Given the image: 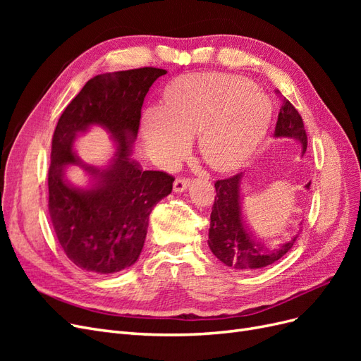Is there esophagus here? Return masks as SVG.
<instances>
[{
	"mask_svg": "<svg viewBox=\"0 0 361 361\" xmlns=\"http://www.w3.org/2000/svg\"><path fill=\"white\" fill-rule=\"evenodd\" d=\"M188 187H190V180L185 179V178H178L173 183L174 192H183Z\"/></svg>",
	"mask_w": 361,
	"mask_h": 361,
	"instance_id": "obj_1",
	"label": "esophagus"
}]
</instances>
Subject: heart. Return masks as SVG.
Instances as JSON below:
<instances>
[{"instance_id":"heart-1","label":"heart","mask_w":361,"mask_h":361,"mask_svg":"<svg viewBox=\"0 0 361 361\" xmlns=\"http://www.w3.org/2000/svg\"><path fill=\"white\" fill-rule=\"evenodd\" d=\"M274 106L265 92L232 73H188L171 81L161 108L143 117V137L158 166L171 169L197 135L203 161L215 171L241 169L265 138Z\"/></svg>"}]
</instances>
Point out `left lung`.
I'll return each mask as SVG.
<instances>
[{"instance_id":"left-lung-1","label":"left lung","mask_w":361,"mask_h":361,"mask_svg":"<svg viewBox=\"0 0 361 361\" xmlns=\"http://www.w3.org/2000/svg\"><path fill=\"white\" fill-rule=\"evenodd\" d=\"M281 101L283 105L279 113L274 135L298 140L304 154L307 149V134H305L302 118L286 97H283ZM243 179L244 174L238 173L232 178L215 182L216 195L211 212L207 244H209L212 253L224 265L239 271H255L269 267L285 256L293 247L300 233L271 248L256 241L255 236L245 227L243 215ZM309 187L310 182L305 185L307 190Z\"/></svg>"}]
</instances>
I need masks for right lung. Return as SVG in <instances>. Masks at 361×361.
<instances>
[{"instance_id":"add662e5","label":"right lung","mask_w":361,"mask_h":361,"mask_svg":"<svg viewBox=\"0 0 361 361\" xmlns=\"http://www.w3.org/2000/svg\"><path fill=\"white\" fill-rule=\"evenodd\" d=\"M167 71L140 68L96 75L63 111L54 130L48 171V209L57 239L73 264L97 274H114L134 265L154 206L171 192L169 173L140 169L133 159L141 106L159 76ZM102 126L116 143L104 168L85 164L71 149L75 135ZM71 165L90 176L85 185L66 178Z\"/></svg>"}]
</instances>
